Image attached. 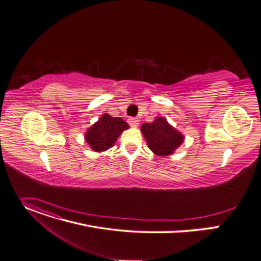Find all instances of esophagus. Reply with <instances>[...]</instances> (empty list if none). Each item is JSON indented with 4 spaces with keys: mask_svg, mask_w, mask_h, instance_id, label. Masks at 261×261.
<instances>
[{
    "mask_svg": "<svg viewBox=\"0 0 261 261\" xmlns=\"http://www.w3.org/2000/svg\"><path fill=\"white\" fill-rule=\"evenodd\" d=\"M128 123H129V125L131 127L136 128L139 125V120H138V118H136V117H131V118H129V120H128Z\"/></svg>",
    "mask_w": 261,
    "mask_h": 261,
    "instance_id": "esophagus-1",
    "label": "esophagus"
}]
</instances>
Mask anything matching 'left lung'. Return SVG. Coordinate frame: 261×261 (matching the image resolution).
Segmentation results:
<instances>
[{
    "label": "left lung",
    "mask_w": 261,
    "mask_h": 261,
    "mask_svg": "<svg viewBox=\"0 0 261 261\" xmlns=\"http://www.w3.org/2000/svg\"><path fill=\"white\" fill-rule=\"evenodd\" d=\"M140 131L149 149L157 156H170L181 146L184 135L163 116H156L152 123L141 125Z\"/></svg>",
    "instance_id": "left-lung-1"
}]
</instances>
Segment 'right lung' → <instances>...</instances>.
<instances>
[{
    "mask_svg": "<svg viewBox=\"0 0 261 261\" xmlns=\"http://www.w3.org/2000/svg\"><path fill=\"white\" fill-rule=\"evenodd\" d=\"M129 128V125L123 118L104 113L86 130L84 138L92 151L100 153L113 147L121 133Z\"/></svg>",
    "mask_w": 261,
    "mask_h": 261,
    "instance_id": "obj_1",
    "label": "right lung"
}]
</instances>
